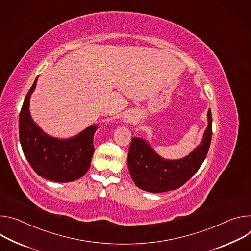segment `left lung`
Segmentation results:
<instances>
[{
	"label": "left lung",
	"mask_w": 251,
	"mask_h": 251,
	"mask_svg": "<svg viewBox=\"0 0 251 251\" xmlns=\"http://www.w3.org/2000/svg\"><path fill=\"white\" fill-rule=\"evenodd\" d=\"M208 126L202 143L189 155L178 160L158 156L149 144L132 137L127 154L130 176L137 187L150 192H164L177 189L196 174L206 157L212 135L211 111L207 113Z\"/></svg>",
	"instance_id": "8db88e82"
}]
</instances>
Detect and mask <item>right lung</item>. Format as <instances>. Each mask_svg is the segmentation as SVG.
I'll return each instance as SVG.
<instances>
[{"label": "right lung", "mask_w": 251, "mask_h": 251, "mask_svg": "<svg viewBox=\"0 0 251 251\" xmlns=\"http://www.w3.org/2000/svg\"><path fill=\"white\" fill-rule=\"evenodd\" d=\"M38 77L27 92L19 118L20 142L25 156L42 177L69 182L81 177L90 169L95 151L94 134L97 126H91L75 137L59 140L46 134L32 120L30 98Z\"/></svg>", "instance_id": "1"}]
</instances>
